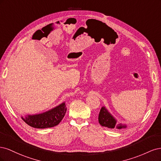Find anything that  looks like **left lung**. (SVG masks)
Segmentation results:
<instances>
[{
    "label": "left lung",
    "mask_w": 161,
    "mask_h": 161,
    "mask_svg": "<svg viewBox=\"0 0 161 161\" xmlns=\"http://www.w3.org/2000/svg\"><path fill=\"white\" fill-rule=\"evenodd\" d=\"M99 123L101 125L104 126L109 128H117V129H121L124 128L126 126L122 124H116V120L112 116L108 111L105 109V107H103L101 109L99 115Z\"/></svg>",
    "instance_id": "left-lung-1"
}]
</instances>
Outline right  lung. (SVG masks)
I'll list each match as a JSON object with an SVG mask.
<instances>
[{
    "instance_id": "1",
    "label": "right lung",
    "mask_w": 161,
    "mask_h": 161,
    "mask_svg": "<svg viewBox=\"0 0 161 161\" xmlns=\"http://www.w3.org/2000/svg\"><path fill=\"white\" fill-rule=\"evenodd\" d=\"M66 112L65 103H63L56 108H53L43 114L28 115L26 118H23V120L35 128H52L59 124L64 118Z\"/></svg>"
}]
</instances>
